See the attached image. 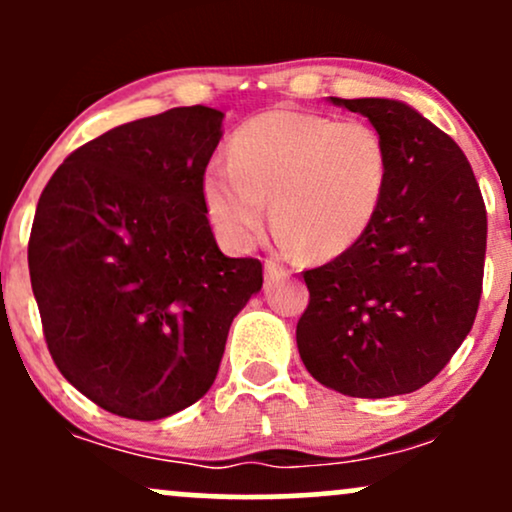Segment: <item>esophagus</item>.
<instances>
[{"mask_svg":"<svg viewBox=\"0 0 512 512\" xmlns=\"http://www.w3.org/2000/svg\"><path fill=\"white\" fill-rule=\"evenodd\" d=\"M286 274H289V272H286V269L281 267L279 262H274V260L264 262V279H267V281H272V279H284Z\"/></svg>","mask_w":512,"mask_h":512,"instance_id":"34e87169","label":"esophagus"}]
</instances>
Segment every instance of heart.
<instances>
[{"instance_id":"1","label":"heart","mask_w":512,"mask_h":512,"mask_svg":"<svg viewBox=\"0 0 512 512\" xmlns=\"http://www.w3.org/2000/svg\"><path fill=\"white\" fill-rule=\"evenodd\" d=\"M387 178L390 151L373 125L279 108L236 129L231 158L204 170L202 197L228 248L260 240L272 199L281 248L332 260L366 236Z\"/></svg>"}]
</instances>
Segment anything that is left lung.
I'll use <instances>...</instances> for the list:
<instances>
[{
  "label": "left lung",
  "mask_w": 512,
  "mask_h": 512,
  "mask_svg": "<svg viewBox=\"0 0 512 512\" xmlns=\"http://www.w3.org/2000/svg\"><path fill=\"white\" fill-rule=\"evenodd\" d=\"M383 134L390 178L351 250L303 272L310 303L298 354L317 383L349 397L419 390L448 366L477 317L486 207L467 156L402 101L330 98Z\"/></svg>",
  "instance_id": "8db88e82"
}]
</instances>
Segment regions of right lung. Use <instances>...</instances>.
Returning a JSON list of instances; mask_svg holds the SVG:
<instances>
[{
    "instance_id": "add662e5",
    "label": "right lung",
    "mask_w": 512,
    "mask_h": 512,
    "mask_svg": "<svg viewBox=\"0 0 512 512\" xmlns=\"http://www.w3.org/2000/svg\"><path fill=\"white\" fill-rule=\"evenodd\" d=\"M221 110L173 108L72 151L38 199L28 269L50 356L98 407L156 421L214 385L262 262L226 257L202 178Z\"/></svg>"
}]
</instances>
